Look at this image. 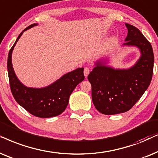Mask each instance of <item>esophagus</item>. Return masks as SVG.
<instances>
[{
    "instance_id": "esophagus-1",
    "label": "esophagus",
    "mask_w": 158,
    "mask_h": 158,
    "mask_svg": "<svg viewBox=\"0 0 158 158\" xmlns=\"http://www.w3.org/2000/svg\"><path fill=\"white\" fill-rule=\"evenodd\" d=\"M90 72V69L89 68H85L84 69V74H85V77H87L88 74H89Z\"/></svg>"
}]
</instances>
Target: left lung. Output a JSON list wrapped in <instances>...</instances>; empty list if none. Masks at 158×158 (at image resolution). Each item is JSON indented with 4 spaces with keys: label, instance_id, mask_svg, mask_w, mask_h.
Here are the masks:
<instances>
[{
    "label": "left lung",
    "instance_id": "left-lung-1",
    "mask_svg": "<svg viewBox=\"0 0 158 158\" xmlns=\"http://www.w3.org/2000/svg\"><path fill=\"white\" fill-rule=\"evenodd\" d=\"M128 35L123 45L139 48L141 56L129 69L115 70L98 62L87 79L92 85L94 107L105 115L129 110L144 93L151 82L154 53L150 42L133 25L126 24Z\"/></svg>",
    "mask_w": 158,
    "mask_h": 158
}]
</instances>
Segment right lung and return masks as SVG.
I'll use <instances>...</instances> for the list:
<instances>
[{
	"label": "right lung",
	"instance_id": "add662e5",
	"mask_svg": "<svg viewBox=\"0 0 158 158\" xmlns=\"http://www.w3.org/2000/svg\"><path fill=\"white\" fill-rule=\"evenodd\" d=\"M37 25H29L24 29L8 52L7 68L10 91L16 102L31 115L50 118L60 115L69 104V97L75 87L85 79L84 68L71 71L52 85L41 89L25 87L19 81L12 67L11 54L16 42L24 31Z\"/></svg>",
	"mask_w": 158,
	"mask_h": 158
}]
</instances>
